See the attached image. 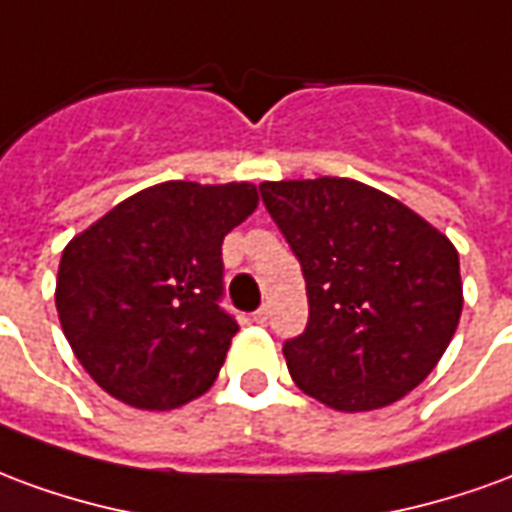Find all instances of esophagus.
Masks as SVG:
<instances>
[{"instance_id":"esophagus-1","label":"esophagus","mask_w":512,"mask_h":512,"mask_svg":"<svg viewBox=\"0 0 512 512\" xmlns=\"http://www.w3.org/2000/svg\"><path fill=\"white\" fill-rule=\"evenodd\" d=\"M252 321L260 323V326H263V323H268V307H260V310L252 315Z\"/></svg>"}]
</instances>
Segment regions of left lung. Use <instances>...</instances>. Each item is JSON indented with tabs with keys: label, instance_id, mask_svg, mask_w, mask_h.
Segmentation results:
<instances>
[{
	"label": "left lung",
	"instance_id": "1",
	"mask_svg": "<svg viewBox=\"0 0 512 512\" xmlns=\"http://www.w3.org/2000/svg\"><path fill=\"white\" fill-rule=\"evenodd\" d=\"M260 197L307 282V329L282 345L301 392L373 411L422 384L461 321L450 238L351 178L266 180Z\"/></svg>",
	"mask_w": 512,
	"mask_h": 512
}]
</instances>
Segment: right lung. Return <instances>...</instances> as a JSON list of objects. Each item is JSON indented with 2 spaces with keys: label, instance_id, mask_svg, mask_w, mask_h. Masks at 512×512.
Returning <instances> with one entry per match:
<instances>
[{
  "label": "right lung",
  "instance_id": "obj_1",
  "mask_svg": "<svg viewBox=\"0 0 512 512\" xmlns=\"http://www.w3.org/2000/svg\"><path fill=\"white\" fill-rule=\"evenodd\" d=\"M257 208L252 183L167 180L136 191L65 246L57 312L104 392L169 411L208 392L238 323L222 310V241Z\"/></svg>",
  "mask_w": 512,
  "mask_h": 512
}]
</instances>
